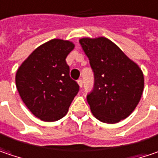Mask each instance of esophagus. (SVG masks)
I'll list each match as a JSON object with an SVG mask.
<instances>
[{"label": "esophagus", "instance_id": "obj_1", "mask_svg": "<svg viewBox=\"0 0 158 158\" xmlns=\"http://www.w3.org/2000/svg\"><path fill=\"white\" fill-rule=\"evenodd\" d=\"M78 84H79L80 88H82V86H83V80L82 79H79L78 80Z\"/></svg>", "mask_w": 158, "mask_h": 158}]
</instances>
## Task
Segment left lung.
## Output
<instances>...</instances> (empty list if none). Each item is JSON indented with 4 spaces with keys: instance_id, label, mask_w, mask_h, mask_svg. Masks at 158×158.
<instances>
[{
    "instance_id": "1",
    "label": "left lung",
    "mask_w": 158,
    "mask_h": 158,
    "mask_svg": "<svg viewBox=\"0 0 158 158\" xmlns=\"http://www.w3.org/2000/svg\"><path fill=\"white\" fill-rule=\"evenodd\" d=\"M79 44L95 76L94 88L87 97L90 110L100 122L117 123L138 106L143 93V72L106 37H84Z\"/></svg>"
}]
</instances>
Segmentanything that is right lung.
I'll return each mask as SVG.
<instances>
[{"instance_id":"add662e5","label":"right lung","mask_w":158,"mask_h":158,"mask_svg":"<svg viewBox=\"0 0 158 158\" xmlns=\"http://www.w3.org/2000/svg\"><path fill=\"white\" fill-rule=\"evenodd\" d=\"M68 40L52 39L38 46L16 73V87L34 115L55 122L68 113L79 86L70 79L66 57L74 49Z\"/></svg>"}]
</instances>
